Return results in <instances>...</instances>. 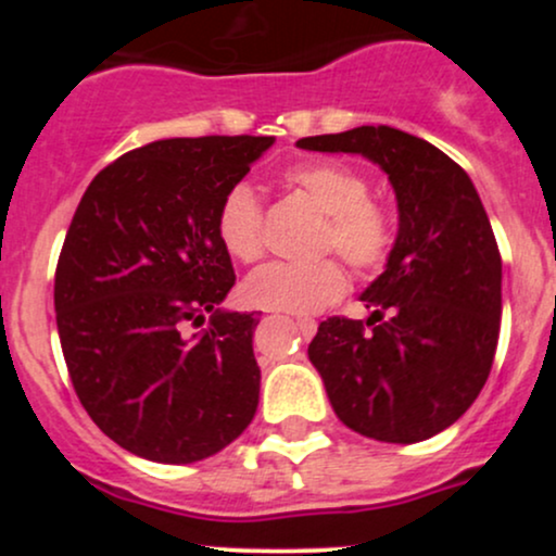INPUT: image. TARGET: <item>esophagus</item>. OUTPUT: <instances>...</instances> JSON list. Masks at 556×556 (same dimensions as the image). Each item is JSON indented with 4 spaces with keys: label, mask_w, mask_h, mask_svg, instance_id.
<instances>
[{
    "label": "esophagus",
    "mask_w": 556,
    "mask_h": 556,
    "mask_svg": "<svg viewBox=\"0 0 556 556\" xmlns=\"http://www.w3.org/2000/svg\"><path fill=\"white\" fill-rule=\"evenodd\" d=\"M298 329H300V334L305 337V340H311V337L316 334V321L314 318H298Z\"/></svg>",
    "instance_id": "obj_1"
}]
</instances>
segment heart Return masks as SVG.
Masks as SVG:
<instances>
[{
  "label": "heart",
  "instance_id": "heart-1",
  "mask_svg": "<svg viewBox=\"0 0 556 556\" xmlns=\"http://www.w3.org/2000/svg\"><path fill=\"white\" fill-rule=\"evenodd\" d=\"M287 190L324 214L318 253H337L355 271L368 274L387 264L394 248V222L384 206L371 201V182L342 162H303L282 175ZM222 248L240 264L264 256V216L251 188L235 185L216 212ZM348 292L340 261L324 258L311 266L266 264L242 285L251 308L279 314H316Z\"/></svg>",
  "mask_w": 556,
  "mask_h": 556
}]
</instances>
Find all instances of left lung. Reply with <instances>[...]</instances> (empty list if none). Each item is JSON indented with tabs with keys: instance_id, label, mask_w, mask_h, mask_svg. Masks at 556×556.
<instances>
[{
	"instance_id": "1",
	"label": "left lung",
	"mask_w": 556,
	"mask_h": 556,
	"mask_svg": "<svg viewBox=\"0 0 556 556\" xmlns=\"http://www.w3.org/2000/svg\"><path fill=\"white\" fill-rule=\"evenodd\" d=\"M298 146L371 159L400 208L387 271L361 295L368 321L331 316L308 344L331 407L376 442L437 437L473 405L500 340L502 256L486 208L460 164L410 132L363 125Z\"/></svg>"
}]
</instances>
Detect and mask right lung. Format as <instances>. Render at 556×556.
I'll list each match as a JSON object with an SVG mask.
<instances>
[{
	"mask_svg": "<svg viewBox=\"0 0 556 556\" xmlns=\"http://www.w3.org/2000/svg\"><path fill=\"white\" fill-rule=\"evenodd\" d=\"M271 143L156 140L101 169L75 208L54 274L62 355L88 416L132 455L198 463L256 416L258 318L219 308L235 269L216 212Z\"/></svg>",
	"mask_w": 556,
	"mask_h": 556,
	"instance_id": "add662e5",
	"label": "right lung"
}]
</instances>
